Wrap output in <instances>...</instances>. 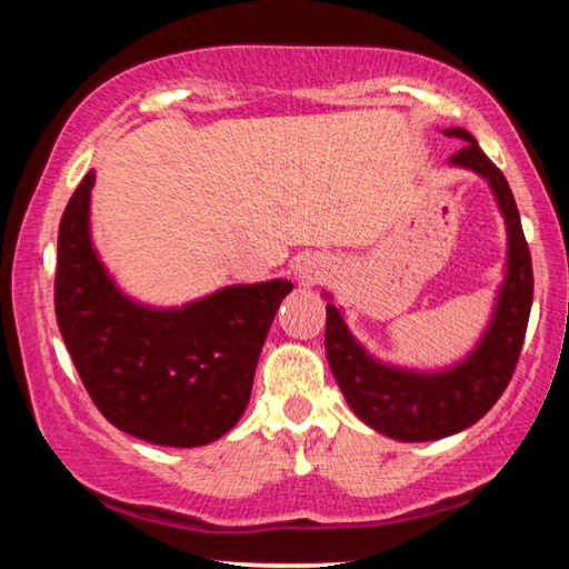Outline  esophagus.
Returning a JSON list of instances; mask_svg holds the SVG:
<instances>
[{
	"label": "esophagus",
	"mask_w": 569,
	"mask_h": 569,
	"mask_svg": "<svg viewBox=\"0 0 569 569\" xmlns=\"http://www.w3.org/2000/svg\"><path fill=\"white\" fill-rule=\"evenodd\" d=\"M296 271H298V278H301V281L306 283V286H311V283H316L321 278V271H319V266H316L313 261H303V263H298L296 266Z\"/></svg>",
	"instance_id": "obj_1"
}]
</instances>
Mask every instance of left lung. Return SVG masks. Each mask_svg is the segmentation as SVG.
<instances>
[{"label": "left lung", "instance_id": "obj_1", "mask_svg": "<svg viewBox=\"0 0 569 569\" xmlns=\"http://www.w3.org/2000/svg\"><path fill=\"white\" fill-rule=\"evenodd\" d=\"M447 134L465 140L449 162L489 180L509 233L507 281L477 351L465 363L441 373L391 369L373 361L353 341L336 306H326V356L346 401L371 429L399 441L441 439L485 417L517 369L532 308V258L509 182L467 130L451 128Z\"/></svg>", "mask_w": 569, "mask_h": 569}]
</instances>
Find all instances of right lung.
<instances>
[{
    "label": "right lung",
    "mask_w": 569,
    "mask_h": 569,
    "mask_svg": "<svg viewBox=\"0 0 569 569\" xmlns=\"http://www.w3.org/2000/svg\"><path fill=\"white\" fill-rule=\"evenodd\" d=\"M90 170L57 236L54 313L94 407L162 447H203L243 417L266 333L291 281L228 286L176 311L124 298L90 243Z\"/></svg>",
    "instance_id": "1"
}]
</instances>
